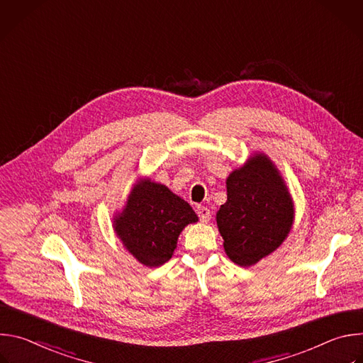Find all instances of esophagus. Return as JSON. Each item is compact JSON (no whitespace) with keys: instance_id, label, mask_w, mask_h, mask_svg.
I'll return each mask as SVG.
<instances>
[{"instance_id":"obj_1","label":"esophagus","mask_w":363,"mask_h":363,"mask_svg":"<svg viewBox=\"0 0 363 363\" xmlns=\"http://www.w3.org/2000/svg\"><path fill=\"white\" fill-rule=\"evenodd\" d=\"M196 213H198V217H199V220H201L202 223H208V221L211 220V213H210V210L206 208V206H203V205L198 206Z\"/></svg>"}]
</instances>
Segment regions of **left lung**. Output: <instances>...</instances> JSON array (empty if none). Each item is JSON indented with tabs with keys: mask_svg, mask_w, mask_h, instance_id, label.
<instances>
[{
	"mask_svg": "<svg viewBox=\"0 0 363 363\" xmlns=\"http://www.w3.org/2000/svg\"><path fill=\"white\" fill-rule=\"evenodd\" d=\"M217 227L230 260L250 267L276 251L290 234L294 202L276 164L255 152L227 181Z\"/></svg>",
	"mask_w": 363,
	"mask_h": 363,
	"instance_id": "8db88e82",
	"label": "left lung"
}]
</instances>
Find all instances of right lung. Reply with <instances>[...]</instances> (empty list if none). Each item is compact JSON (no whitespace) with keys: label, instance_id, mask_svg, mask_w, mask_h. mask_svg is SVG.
I'll return each instance as SVG.
<instances>
[{"label":"right lung","instance_id":"add662e5","mask_svg":"<svg viewBox=\"0 0 363 363\" xmlns=\"http://www.w3.org/2000/svg\"><path fill=\"white\" fill-rule=\"evenodd\" d=\"M198 223L192 206L167 185L150 178L133 184L122 211L113 216V230L125 250L146 267H160L174 255L178 237Z\"/></svg>","mask_w":363,"mask_h":363}]
</instances>
